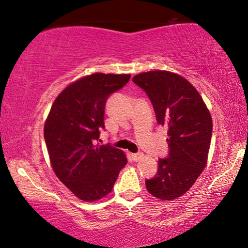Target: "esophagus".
<instances>
[{"label": "esophagus", "mask_w": 248, "mask_h": 248, "mask_svg": "<svg viewBox=\"0 0 248 248\" xmlns=\"http://www.w3.org/2000/svg\"><path fill=\"white\" fill-rule=\"evenodd\" d=\"M131 158H132V160H134V161H139V160H141L142 158H143V154L142 153L132 154L131 155Z\"/></svg>", "instance_id": "esophagus-1"}]
</instances>
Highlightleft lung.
I'll return each instance as SVG.
<instances>
[{
  "mask_svg": "<svg viewBox=\"0 0 248 248\" xmlns=\"http://www.w3.org/2000/svg\"><path fill=\"white\" fill-rule=\"evenodd\" d=\"M132 81L146 91L158 124L168 128L169 156L158 161L157 175L146 180L147 190L161 201H172L187 193L206 167L212 116L197 89L177 73L155 70Z\"/></svg>",
  "mask_w": 248,
  "mask_h": 248,
  "instance_id": "left-lung-1",
  "label": "left lung"
}]
</instances>
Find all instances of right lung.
Wrapping results in <instances>:
<instances>
[{
  "instance_id": "obj_1",
  "label": "right lung",
  "mask_w": 248,
  "mask_h": 248,
  "mask_svg": "<svg viewBox=\"0 0 248 248\" xmlns=\"http://www.w3.org/2000/svg\"><path fill=\"white\" fill-rule=\"evenodd\" d=\"M130 75L92 73L70 83L55 98L44 124V139L53 171L84 202L111 193L127 157L123 150L99 145L105 128V106Z\"/></svg>"
}]
</instances>
